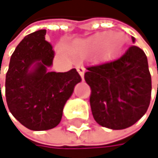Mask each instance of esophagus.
<instances>
[{
    "label": "esophagus",
    "mask_w": 158,
    "mask_h": 158,
    "mask_svg": "<svg viewBox=\"0 0 158 158\" xmlns=\"http://www.w3.org/2000/svg\"><path fill=\"white\" fill-rule=\"evenodd\" d=\"M77 70L78 74L81 75L82 80H84V71H85V68L83 66H77Z\"/></svg>",
    "instance_id": "1"
}]
</instances>
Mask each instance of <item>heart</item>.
Listing matches in <instances>:
<instances>
[{
    "label": "heart",
    "instance_id": "b5f03b06",
    "mask_svg": "<svg viewBox=\"0 0 158 158\" xmlns=\"http://www.w3.org/2000/svg\"><path fill=\"white\" fill-rule=\"evenodd\" d=\"M114 41H117V42L114 45H112V43ZM122 42H123V38L119 33H115V35H110V33H101V35H98L95 37H94L89 42L83 43L80 46H74V47L69 48V51L72 54L82 53V52H86L89 50L100 51L105 47L107 48L117 47L121 45ZM58 51L63 57H66L67 56V52L63 48H59Z\"/></svg>",
    "mask_w": 158,
    "mask_h": 158
}]
</instances>
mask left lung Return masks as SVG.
<instances>
[{"instance_id":"left-lung-1","label":"left lung","mask_w":158,"mask_h":158,"mask_svg":"<svg viewBox=\"0 0 158 158\" xmlns=\"http://www.w3.org/2000/svg\"><path fill=\"white\" fill-rule=\"evenodd\" d=\"M86 69L84 78L92 90L91 110L100 126L125 129L147 111L152 80L147 57L139 47L130 46L114 59L91 64Z\"/></svg>"}]
</instances>
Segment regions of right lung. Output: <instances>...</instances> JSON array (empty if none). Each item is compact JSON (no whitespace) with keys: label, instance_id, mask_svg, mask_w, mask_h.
<instances>
[{"label":"right lung","instance_id":"obj_1","mask_svg":"<svg viewBox=\"0 0 158 158\" xmlns=\"http://www.w3.org/2000/svg\"><path fill=\"white\" fill-rule=\"evenodd\" d=\"M46 32L39 30L24 37L11 56L5 77L10 112L21 125L35 131L59 125L66 101L81 81L75 68L64 73L48 71L54 50L45 39Z\"/></svg>","mask_w":158,"mask_h":158}]
</instances>
